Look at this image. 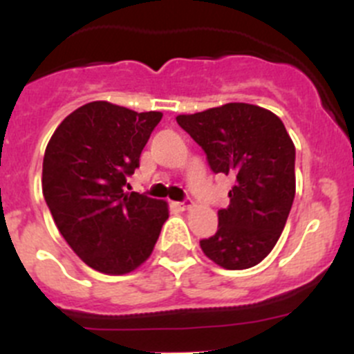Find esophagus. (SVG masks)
Wrapping results in <instances>:
<instances>
[{
    "instance_id": "obj_1",
    "label": "esophagus",
    "mask_w": 354,
    "mask_h": 354,
    "mask_svg": "<svg viewBox=\"0 0 354 354\" xmlns=\"http://www.w3.org/2000/svg\"><path fill=\"white\" fill-rule=\"evenodd\" d=\"M174 207H176L178 210H188V209H192V205L188 202H174L173 203Z\"/></svg>"
}]
</instances>
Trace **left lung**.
Instances as JSON below:
<instances>
[{
  "label": "left lung",
  "instance_id": "1",
  "mask_svg": "<svg viewBox=\"0 0 354 354\" xmlns=\"http://www.w3.org/2000/svg\"><path fill=\"white\" fill-rule=\"evenodd\" d=\"M176 121L203 149L214 173L234 178L230 205L217 212V233L200 248L223 269L257 266L276 246L295 200V144L284 123L246 102L180 114Z\"/></svg>",
  "mask_w": 354,
  "mask_h": 354
}]
</instances>
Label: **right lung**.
Masks as SVG:
<instances>
[{
  "label": "right lung",
  "mask_w": 354,
  "mask_h": 354,
  "mask_svg": "<svg viewBox=\"0 0 354 354\" xmlns=\"http://www.w3.org/2000/svg\"><path fill=\"white\" fill-rule=\"evenodd\" d=\"M159 111L108 101L80 106L59 123L42 162V194L59 233L92 269L123 276L151 257L167 202L124 192Z\"/></svg>",
  "instance_id": "right-lung-1"
}]
</instances>
